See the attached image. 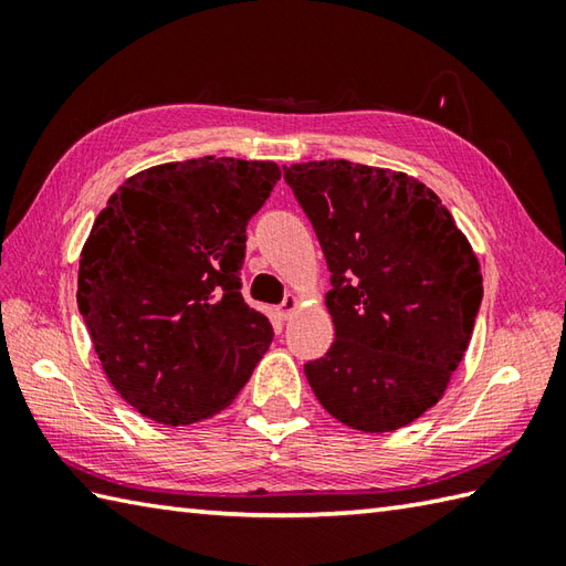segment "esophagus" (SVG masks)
Masks as SVG:
<instances>
[{"instance_id": "esophagus-1", "label": "esophagus", "mask_w": 566, "mask_h": 566, "mask_svg": "<svg viewBox=\"0 0 566 566\" xmlns=\"http://www.w3.org/2000/svg\"><path fill=\"white\" fill-rule=\"evenodd\" d=\"M296 306H298V298H296V296H286L284 302H282L280 306H276V314H280V318L286 321V318H290V316L294 314Z\"/></svg>"}]
</instances>
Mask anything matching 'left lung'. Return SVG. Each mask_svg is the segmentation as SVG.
Wrapping results in <instances>:
<instances>
[{
  "instance_id": "8db88e82",
  "label": "left lung",
  "mask_w": 566,
  "mask_h": 566,
  "mask_svg": "<svg viewBox=\"0 0 566 566\" xmlns=\"http://www.w3.org/2000/svg\"><path fill=\"white\" fill-rule=\"evenodd\" d=\"M331 272L335 340L306 363L316 399L363 432L403 428L462 363L484 284L452 213L423 182L347 160L284 165Z\"/></svg>"
}]
</instances>
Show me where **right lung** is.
<instances>
[{
	"label": "right lung",
	"instance_id": "1",
	"mask_svg": "<svg viewBox=\"0 0 566 566\" xmlns=\"http://www.w3.org/2000/svg\"><path fill=\"white\" fill-rule=\"evenodd\" d=\"M280 179L264 160L143 170L116 189L82 248L77 308L106 377L165 426L219 413L272 343L245 304L248 221Z\"/></svg>",
	"mask_w": 566,
	"mask_h": 566
}]
</instances>
